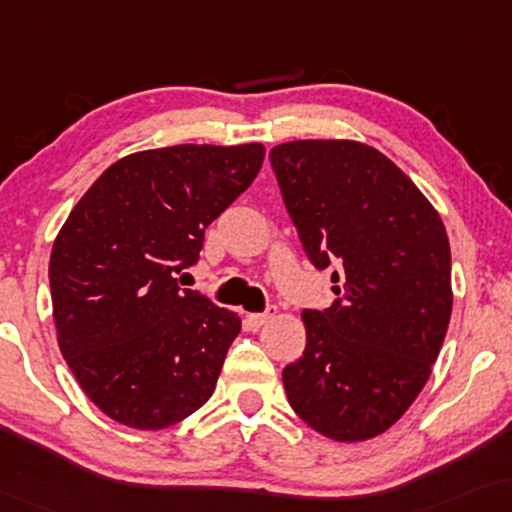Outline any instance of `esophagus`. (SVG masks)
Here are the masks:
<instances>
[{
  "mask_svg": "<svg viewBox=\"0 0 512 512\" xmlns=\"http://www.w3.org/2000/svg\"><path fill=\"white\" fill-rule=\"evenodd\" d=\"M273 315H276V306H269L264 313H250L248 318H246V322H248V327L259 329V327H264L266 322L273 318Z\"/></svg>",
  "mask_w": 512,
  "mask_h": 512,
  "instance_id": "esophagus-1",
  "label": "esophagus"
}]
</instances>
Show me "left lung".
I'll use <instances>...</instances> for the list:
<instances>
[{
    "instance_id": "1",
    "label": "left lung",
    "mask_w": 512,
    "mask_h": 512,
    "mask_svg": "<svg viewBox=\"0 0 512 512\" xmlns=\"http://www.w3.org/2000/svg\"><path fill=\"white\" fill-rule=\"evenodd\" d=\"M287 213L318 269L325 311L301 313L306 350L283 369L290 406L341 443L383 434L429 380L452 313L450 241L429 199L359 141L308 139L269 153Z\"/></svg>"
}]
</instances>
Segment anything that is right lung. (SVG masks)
<instances>
[{
  "label": "right lung",
  "mask_w": 512,
  "mask_h": 512,
  "mask_svg": "<svg viewBox=\"0 0 512 512\" xmlns=\"http://www.w3.org/2000/svg\"><path fill=\"white\" fill-rule=\"evenodd\" d=\"M262 143L143 150L111 164L69 213L48 278L62 357L111 420L164 429L211 399L241 318L178 273L246 192Z\"/></svg>",
  "instance_id": "add662e5"
}]
</instances>
